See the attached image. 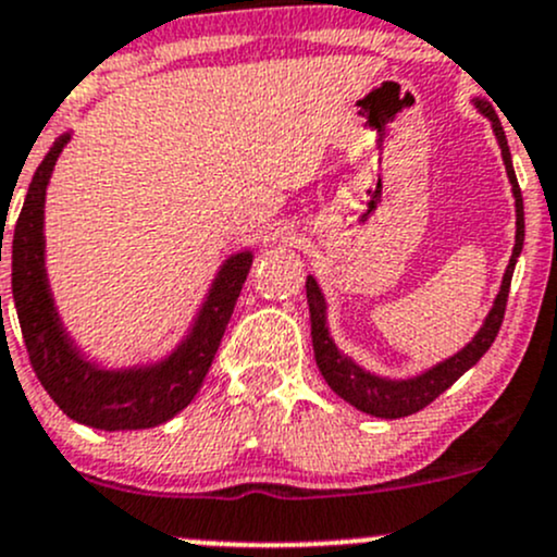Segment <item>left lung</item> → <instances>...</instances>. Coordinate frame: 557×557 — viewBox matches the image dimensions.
<instances>
[{
  "label": "left lung",
  "instance_id": "1",
  "mask_svg": "<svg viewBox=\"0 0 557 557\" xmlns=\"http://www.w3.org/2000/svg\"><path fill=\"white\" fill-rule=\"evenodd\" d=\"M473 106L479 108L488 121H492L494 137H497L499 150H503V163L507 171V180H510V187H512V198H516V246H512L510 264H507L503 274V285H499L497 298H494L492 309H488L484 325L479 327V333H475L473 338L460 348V351L451 354L447 359H442V362H436L433 368L418 372V375L412 377L377 375V372L364 370L357 359H351L348 354H344L338 346H335L333 335H330V325H327L325 296H322L317 280L311 277V274L307 277L311 346H314L317 368H320L325 383L341 396V399L348 401L351 407H357L359 412L372 414V418H388V420L407 418V414L418 412V409L431 405L438 394H444L457 377L466 375V372L473 368L481 357H484L488 346H492L494 338H497L499 325H503L512 269H516L518 256H521L523 250V232H527V224H523V198H521V187H518V180H516V169H512V158H510V148H507L505 129L503 124H499L497 113H494L492 102L484 100V97H473Z\"/></svg>",
  "mask_w": 557,
  "mask_h": 557
}]
</instances>
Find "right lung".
<instances>
[{
    "label": "right lung",
    "mask_w": 557,
    "mask_h": 557,
    "mask_svg": "<svg viewBox=\"0 0 557 557\" xmlns=\"http://www.w3.org/2000/svg\"><path fill=\"white\" fill-rule=\"evenodd\" d=\"M71 143V132L54 139L30 180L15 235H12V301L26 341L28 359L52 401L76 423L100 431H139L161 425L195 399L222 344L240 296L253 250H237L219 267L187 335L158 362L106 368L78 348L54 307L47 277L45 203L54 163ZM2 261V246H0Z\"/></svg>",
    "instance_id": "1"
}]
</instances>
